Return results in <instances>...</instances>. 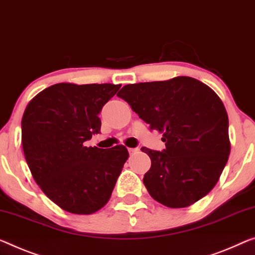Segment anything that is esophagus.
Instances as JSON below:
<instances>
[{
    "instance_id": "obj_1",
    "label": "esophagus",
    "mask_w": 255,
    "mask_h": 255,
    "mask_svg": "<svg viewBox=\"0 0 255 255\" xmlns=\"http://www.w3.org/2000/svg\"><path fill=\"white\" fill-rule=\"evenodd\" d=\"M138 150H139V148H128V152H130V155L135 154Z\"/></svg>"
}]
</instances>
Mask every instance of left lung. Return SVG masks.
Wrapping results in <instances>:
<instances>
[{
	"instance_id": "8db88e82",
	"label": "left lung",
	"mask_w": 255,
	"mask_h": 255,
	"mask_svg": "<svg viewBox=\"0 0 255 255\" xmlns=\"http://www.w3.org/2000/svg\"><path fill=\"white\" fill-rule=\"evenodd\" d=\"M150 130L163 133L165 149L142 147L151 159L143 183L155 201L189 206L213 189L230 154L228 115L212 89L193 77L128 84L117 93Z\"/></svg>"
}]
</instances>
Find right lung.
Wrapping results in <instances>:
<instances>
[{
	"label": "right lung",
	"mask_w": 255,
	"mask_h": 255,
	"mask_svg": "<svg viewBox=\"0 0 255 255\" xmlns=\"http://www.w3.org/2000/svg\"><path fill=\"white\" fill-rule=\"evenodd\" d=\"M111 83H59L43 90L26 107L21 142L33 178L62 210L91 214L109 201L128 157L122 144L85 147L100 133L101 109L119 91Z\"/></svg>",
	"instance_id": "right-lung-1"
}]
</instances>
